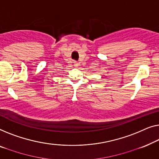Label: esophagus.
Instances as JSON below:
<instances>
[{
    "instance_id": "esophagus-1",
    "label": "esophagus",
    "mask_w": 159,
    "mask_h": 159,
    "mask_svg": "<svg viewBox=\"0 0 159 159\" xmlns=\"http://www.w3.org/2000/svg\"><path fill=\"white\" fill-rule=\"evenodd\" d=\"M73 65H74V66H75V67H78L79 66V62H76V61H74L73 62Z\"/></svg>"
}]
</instances>
